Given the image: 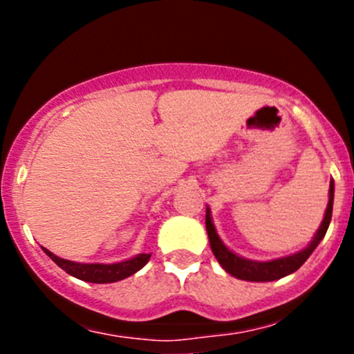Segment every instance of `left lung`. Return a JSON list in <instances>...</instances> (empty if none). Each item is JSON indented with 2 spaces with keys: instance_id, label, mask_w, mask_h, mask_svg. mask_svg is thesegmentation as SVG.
<instances>
[{
  "instance_id": "obj_1",
  "label": "left lung",
  "mask_w": 354,
  "mask_h": 354,
  "mask_svg": "<svg viewBox=\"0 0 354 354\" xmlns=\"http://www.w3.org/2000/svg\"><path fill=\"white\" fill-rule=\"evenodd\" d=\"M332 203H334V181H330L329 188V203H327L326 216H324L322 224L317 230V234L313 236V240L310 241V245L306 248H303L301 252L292 253V255L283 257V259L269 260V262H257V260H248L243 257L236 255L234 252H231L226 245L221 241L219 234H217L216 226L212 223V217H210V209L207 207L205 214V227L207 234H209V243L212 248V253L216 255L217 262L223 266V269L227 274H231L233 277L241 281H252V283H267V281H277L281 277L289 276L295 270H298L303 263L306 262L310 255H312L313 250L317 248V245L322 241V238L326 236L327 227H329L330 219H332Z\"/></svg>"
}]
</instances>
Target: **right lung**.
<instances>
[{
    "label": "right lung",
    "instance_id": "right-lung-1",
    "mask_svg": "<svg viewBox=\"0 0 354 354\" xmlns=\"http://www.w3.org/2000/svg\"><path fill=\"white\" fill-rule=\"evenodd\" d=\"M46 255L51 257L53 262L58 267H62L65 272L70 276L77 277V279L85 281V283H95V284H106V283H116V281L127 279L131 274L140 270L145 263L151 259V253H138L133 259L123 260L118 263H80L71 262L56 257L55 253L49 252L48 248H42Z\"/></svg>",
    "mask_w": 354,
    "mask_h": 354
}]
</instances>
